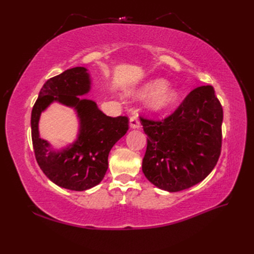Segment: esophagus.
Here are the masks:
<instances>
[{
  "mask_svg": "<svg viewBox=\"0 0 254 254\" xmlns=\"http://www.w3.org/2000/svg\"><path fill=\"white\" fill-rule=\"evenodd\" d=\"M129 125H130V128H139L140 127V120H139V118H137L136 114L132 115V117L130 118Z\"/></svg>",
  "mask_w": 254,
  "mask_h": 254,
  "instance_id": "34e87169",
  "label": "esophagus"
}]
</instances>
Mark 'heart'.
<instances>
[{"instance_id": "obj_1", "label": "heart", "mask_w": 254, "mask_h": 254, "mask_svg": "<svg viewBox=\"0 0 254 254\" xmlns=\"http://www.w3.org/2000/svg\"><path fill=\"white\" fill-rule=\"evenodd\" d=\"M165 84L166 82L163 79H153L146 83L135 94L144 96L153 91L154 93L148 99V107L153 111L164 110L174 105L178 98L177 91L171 87L165 86Z\"/></svg>"}]
</instances>
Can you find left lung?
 I'll return each mask as SVG.
<instances>
[{"label": "left lung", "instance_id": "obj_1", "mask_svg": "<svg viewBox=\"0 0 254 254\" xmlns=\"http://www.w3.org/2000/svg\"><path fill=\"white\" fill-rule=\"evenodd\" d=\"M140 119L147 134L142 170L156 187L180 191L213 171L221 151L224 111L212 86L190 91L162 120Z\"/></svg>", "mask_w": 254, "mask_h": 254}]
</instances>
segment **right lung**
Masks as SVG:
<instances>
[{
  "mask_svg": "<svg viewBox=\"0 0 254 254\" xmlns=\"http://www.w3.org/2000/svg\"><path fill=\"white\" fill-rule=\"evenodd\" d=\"M89 90V74L83 66L54 76L41 88L30 119L38 165L51 181L72 190H86L104 179L111 148L129 129L127 117H107L93 101L79 97ZM55 100L74 106L81 119L78 141L60 152L50 149L49 144L40 139L37 131L41 112Z\"/></svg>",
  "mask_w": 254,
  "mask_h": 254,
  "instance_id": "obj_1",
  "label": "right lung"
}]
</instances>
